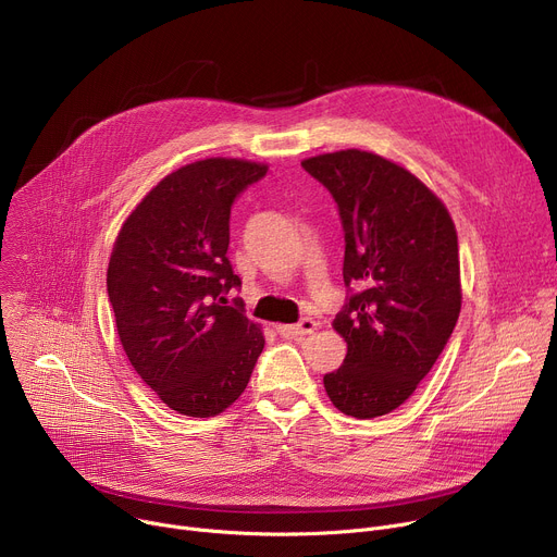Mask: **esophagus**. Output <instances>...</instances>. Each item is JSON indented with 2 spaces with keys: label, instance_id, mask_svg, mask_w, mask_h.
Returning <instances> with one entry per match:
<instances>
[{
  "label": "esophagus",
  "instance_id": "1",
  "mask_svg": "<svg viewBox=\"0 0 557 557\" xmlns=\"http://www.w3.org/2000/svg\"><path fill=\"white\" fill-rule=\"evenodd\" d=\"M315 329H318V322L311 318H305L295 324H277L280 336L284 338H305V336H311Z\"/></svg>",
  "mask_w": 557,
  "mask_h": 557
}]
</instances>
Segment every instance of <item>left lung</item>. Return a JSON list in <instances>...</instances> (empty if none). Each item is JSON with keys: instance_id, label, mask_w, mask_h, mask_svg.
I'll list each match as a JSON object with an SVG mask.
<instances>
[{"instance_id": "left-lung-1", "label": "left lung", "mask_w": 557, "mask_h": 557, "mask_svg": "<svg viewBox=\"0 0 557 557\" xmlns=\"http://www.w3.org/2000/svg\"><path fill=\"white\" fill-rule=\"evenodd\" d=\"M302 168L338 203L343 277L358 288L333 320L347 356L324 376L326 396L347 417L389 414L428 376L457 324L455 221L419 176L374 152L318 154Z\"/></svg>"}]
</instances>
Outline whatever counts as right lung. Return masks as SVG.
I'll list each match as a JSON object with an SVG mask.
<instances>
[{"label":"right lung","mask_w":557,"mask_h":557,"mask_svg":"<svg viewBox=\"0 0 557 557\" xmlns=\"http://www.w3.org/2000/svg\"><path fill=\"white\" fill-rule=\"evenodd\" d=\"M267 163L212 157L161 178L121 226L107 293L121 345L170 410L208 419L246 389L264 333L242 305L228 262L231 206Z\"/></svg>","instance_id":"obj_1"}]
</instances>
